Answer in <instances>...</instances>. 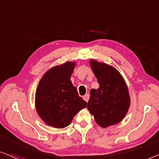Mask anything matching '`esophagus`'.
<instances>
[{
  "label": "esophagus",
  "instance_id": "obj_1",
  "mask_svg": "<svg viewBox=\"0 0 159 159\" xmlns=\"http://www.w3.org/2000/svg\"><path fill=\"white\" fill-rule=\"evenodd\" d=\"M83 99L86 102H87L89 101V95L88 94H85V95H84V96L83 97Z\"/></svg>",
  "mask_w": 159,
  "mask_h": 159
}]
</instances>
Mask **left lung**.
Masks as SVG:
<instances>
[{"label":"left lung","mask_w":159,"mask_h":159,"mask_svg":"<svg viewBox=\"0 0 159 159\" xmlns=\"http://www.w3.org/2000/svg\"><path fill=\"white\" fill-rule=\"evenodd\" d=\"M90 65L99 87L91 90L87 108L102 127L118 124L129 107L127 86L119 72L111 65L94 60Z\"/></svg>","instance_id":"left-lung-1"}]
</instances>
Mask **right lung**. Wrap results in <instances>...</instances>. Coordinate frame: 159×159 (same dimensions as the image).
<instances>
[{"label": "right lung", "mask_w": 159, "mask_h": 159, "mask_svg": "<svg viewBox=\"0 0 159 159\" xmlns=\"http://www.w3.org/2000/svg\"><path fill=\"white\" fill-rule=\"evenodd\" d=\"M75 64L67 62L46 72L38 86L35 107L42 120L56 128L66 127L87 103L79 97L70 76Z\"/></svg>", "instance_id": "add662e5"}]
</instances>
